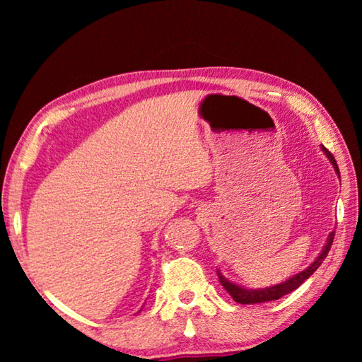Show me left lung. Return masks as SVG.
Returning a JSON list of instances; mask_svg holds the SVG:
<instances>
[{"label":"left lung","mask_w":362,"mask_h":362,"mask_svg":"<svg viewBox=\"0 0 362 362\" xmlns=\"http://www.w3.org/2000/svg\"><path fill=\"white\" fill-rule=\"evenodd\" d=\"M321 150L330 161V164H332L335 174L340 177V170H339V166H337L335 158L332 156V153L324 148L322 145H321ZM334 236H335V231H330L327 240H326V244H324L321 252L317 254L316 259L311 262L305 269H302V272L292 274L291 278H287L286 281H283V283L274 284V286H268V287H262V289H252V287H244L241 284L233 283V281H230L228 278H225L223 273L217 268L220 284L225 287V291L230 293L231 298L235 300V302L241 303V305H254V303H263V302H272V300H278L283 296H286V293L296 291L298 286H302L305 281L308 279L311 274H313L316 269L321 267V263L324 262V259H326L327 254H329L330 246H332Z\"/></svg>","instance_id":"1"}]
</instances>
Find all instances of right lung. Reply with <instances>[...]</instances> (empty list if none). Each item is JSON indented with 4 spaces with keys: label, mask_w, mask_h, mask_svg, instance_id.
Masks as SVG:
<instances>
[{
    "label": "right lung",
    "mask_w": 362,
    "mask_h": 362,
    "mask_svg": "<svg viewBox=\"0 0 362 362\" xmlns=\"http://www.w3.org/2000/svg\"><path fill=\"white\" fill-rule=\"evenodd\" d=\"M140 311H142V310H140Z\"/></svg>",
    "instance_id": "right-lung-1"
}]
</instances>
